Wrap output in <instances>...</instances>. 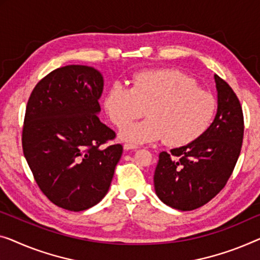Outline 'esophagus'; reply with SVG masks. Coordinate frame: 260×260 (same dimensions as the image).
<instances>
[{
  "label": "esophagus",
  "mask_w": 260,
  "mask_h": 260,
  "mask_svg": "<svg viewBox=\"0 0 260 260\" xmlns=\"http://www.w3.org/2000/svg\"><path fill=\"white\" fill-rule=\"evenodd\" d=\"M139 146L137 145H131V143H125L123 145V149L125 150H131V149H138Z\"/></svg>",
  "instance_id": "obj_1"
}]
</instances>
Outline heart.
<instances>
[{"label":"heart","mask_w":260,"mask_h":260,"mask_svg":"<svg viewBox=\"0 0 260 260\" xmlns=\"http://www.w3.org/2000/svg\"><path fill=\"white\" fill-rule=\"evenodd\" d=\"M105 108L115 126L149 118L120 131L121 140L147 143L162 140L183 147L200 139L214 121L217 103L197 81L176 70H148L138 73L133 87L114 83L105 95Z\"/></svg>","instance_id":"obj_1"}]
</instances>
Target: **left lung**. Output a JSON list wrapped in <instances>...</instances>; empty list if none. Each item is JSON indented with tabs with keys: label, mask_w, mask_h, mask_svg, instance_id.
<instances>
[{
	"label": "left lung",
	"mask_w": 260,
	"mask_h": 260,
	"mask_svg": "<svg viewBox=\"0 0 260 260\" xmlns=\"http://www.w3.org/2000/svg\"><path fill=\"white\" fill-rule=\"evenodd\" d=\"M217 112L208 131L187 146L161 152L154 173L155 192L168 207L190 211L218 193L231 176L243 143L239 100L215 75Z\"/></svg>",
	"instance_id": "left-lung-1"
}]
</instances>
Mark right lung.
Instances as JSON below:
<instances>
[{"label":"right lung","mask_w":260,"mask_h":260,"mask_svg":"<svg viewBox=\"0 0 260 260\" xmlns=\"http://www.w3.org/2000/svg\"><path fill=\"white\" fill-rule=\"evenodd\" d=\"M104 77L86 65L53 70L28 100L22 146L38 187L58 207L83 211L110 189L121 145L99 120Z\"/></svg>","instance_id":"add662e5"}]
</instances>
